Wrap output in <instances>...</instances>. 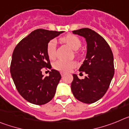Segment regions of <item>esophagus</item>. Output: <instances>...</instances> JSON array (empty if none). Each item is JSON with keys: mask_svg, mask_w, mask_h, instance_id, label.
Segmentation results:
<instances>
[{"mask_svg": "<svg viewBox=\"0 0 129 129\" xmlns=\"http://www.w3.org/2000/svg\"><path fill=\"white\" fill-rule=\"evenodd\" d=\"M64 75H65V73H63L61 72V77H63Z\"/></svg>", "mask_w": 129, "mask_h": 129, "instance_id": "1", "label": "esophagus"}]
</instances>
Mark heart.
Returning <instances> with one entry per match:
<instances>
[{
  "label": "heart",
  "instance_id": "obj_1",
  "mask_svg": "<svg viewBox=\"0 0 129 129\" xmlns=\"http://www.w3.org/2000/svg\"><path fill=\"white\" fill-rule=\"evenodd\" d=\"M60 41L68 45L69 47L74 51H77L81 47L82 42L80 38L73 34H68L60 38ZM47 54L51 60H54L56 58V41L52 40L49 41L47 45ZM78 54V52H76ZM76 66V62L74 61H65L58 60L53 64L54 69L62 73L69 72L71 69Z\"/></svg>",
  "mask_w": 129,
  "mask_h": 129
}]
</instances>
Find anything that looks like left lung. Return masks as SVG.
<instances>
[{
    "instance_id": "obj_1",
    "label": "left lung",
    "mask_w": 129,
    "mask_h": 129,
    "mask_svg": "<svg viewBox=\"0 0 129 129\" xmlns=\"http://www.w3.org/2000/svg\"><path fill=\"white\" fill-rule=\"evenodd\" d=\"M73 33L86 39L87 53L79 71L84 72L87 76L80 80L73 74L71 91L78 101L93 103L106 93L114 77L112 51L106 40L91 29L84 28L73 31Z\"/></svg>"
}]
</instances>
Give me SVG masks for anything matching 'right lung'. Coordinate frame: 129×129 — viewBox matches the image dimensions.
I'll use <instances>...</instances> for the list:
<instances>
[{
    "label": "right lung",
    "instance_id": "obj_1",
    "mask_svg": "<svg viewBox=\"0 0 129 129\" xmlns=\"http://www.w3.org/2000/svg\"><path fill=\"white\" fill-rule=\"evenodd\" d=\"M63 32L37 29L23 38L14 49L11 75L18 92L29 103L45 105L55 95L61 75L59 71L51 69L49 76L44 77L41 69H51L47 45Z\"/></svg>",
    "mask_w": 129,
    "mask_h": 129
}]
</instances>
